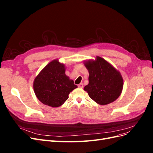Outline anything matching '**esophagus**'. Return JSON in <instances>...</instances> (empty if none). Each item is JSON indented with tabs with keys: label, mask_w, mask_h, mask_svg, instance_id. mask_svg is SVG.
I'll return each mask as SVG.
<instances>
[{
	"label": "esophagus",
	"mask_w": 153,
	"mask_h": 153,
	"mask_svg": "<svg viewBox=\"0 0 153 153\" xmlns=\"http://www.w3.org/2000/svg\"><path fill=\"white\" fill-rule=\"evenodd\" d=\"M78 87H79V88H83V87H84V84H80L79 85H78Z\"/></svg>",
	"instance_id": "1"
}]
</instances>
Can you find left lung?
I'll return each mask as SVG.
<instances>
[{
  "mask_svg": "<svg viewBox=\"0 0 153 153\" xmlns=\"http://www.w3.org/2000/svg\"><path fill=\"white\" fill-rule=\"evenodd\" d=\"M89 71V84L84 87L90 98L101 105L114 102L121 95L123 78L121 73L106 60L96 56L84 61Z\"/></svg>",
  "mask_w": 153,
  "mask_h": 153,
  "instance_id": "left-lung-1",
  "label": "left lung"
}]
</instances>
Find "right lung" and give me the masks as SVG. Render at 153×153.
Listing matches in <instances>:
<instances>
[{
  "mask_svg": "<svg viewBox=\"0 0 153 153\" xmlns=\"http://www.w3.org/2000/svg\"><path fill=\"white\" fill-rule=\"evenodd\" d=\"M65 71L66 66L58 59H54L36 76L33 82L34 91L41 103L59 107L68 99L69 94L78 87Z\"/></svg>",
  "mask_w": 153,
  "mask_h": 153,
  "instance_id": "obj_1",
  "label": "right lung"
}]
</instances>
